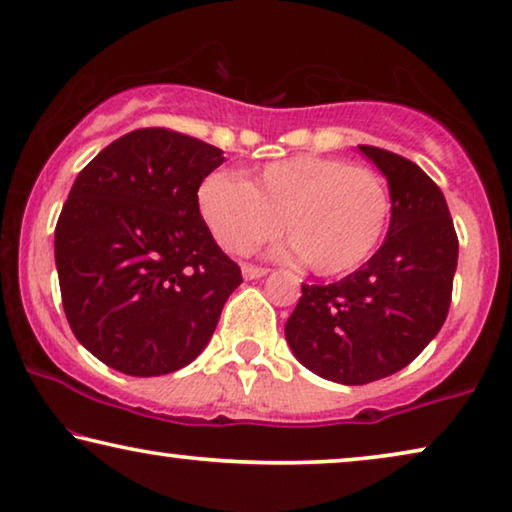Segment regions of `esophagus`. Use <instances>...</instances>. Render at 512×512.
<instances>
[{
    "label": "esophagus",
    "mask_w": 512,
    "mask_h": 512,
    "mask_svg": "<svg viewBox=\"0 0 512 512\" xmlns=\"http://www.w3.org/2000/svg\"><path fill=\"white\" fill-rule=\"evenodd\" d=\"M269 273V269H264V266H255V264H243V278L246 280H255V278H262Z\"/></svg>",
    "instance_id": "obj_1"
}]
</instances>
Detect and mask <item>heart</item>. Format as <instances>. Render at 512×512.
Segmentation results:
<instances>
[{"instance_id": "obj_1", "label": "heart", "mask_w": 512, "mask_h": 512, "mask_svg": "<svg viewBox=\"0 0 512 512\" xmlns=\"http://www.w3.org/2000/svg\"><path fill=\"white\" fill-rule=\"evenodd\" d=\"M199 213L227 253L246 255L283 232L318 276L357 269L380 243L390 199L376 171L341 157L271 162L253 181L211 174L197 190Z\"/></svg>"}]
</instances>
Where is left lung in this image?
Wrapping results in <instances>:
<instances>
[{"instance_id": "obj_1", "label": "left lung", "mask_w": 512, "mask_h": 512, "mask_svg": "<svg viewBox=\"0 0 512 512\" xmlns=\"http://www.w3.org/2000/svg\"><path fill=\"white\" fill-rule=\"evenodd\" d=\"M387 178L390 229L369 262L329 285H301L285 325L294 357L320 378L366 385L408 366L450 311L459 241L431 178L390 150L359 146Z\"/></svg>"}]
</instances>
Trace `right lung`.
I'll return each instance as SVG.
<instances>
[{"label":"right lung","instance_id":"right-lung-1","mask_svg":"<svg viewBox=\"0 0 512 512\" xmlns=\"http://www.w3.org/2000/svg\"><path fill=\"white\" fill-rule=\"evenodd\" d=\"M222 162L211 143L146 127L115 139L71 185L55 227L62 306L83 348L111 369H183L243 283L197 204Z\"/></svg>","mask_w":512,"mask_h":512}]
</instances>
